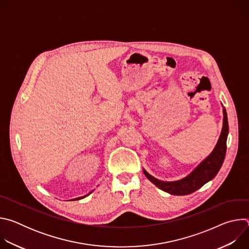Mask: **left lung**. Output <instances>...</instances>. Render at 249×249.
Instances as JSON below:
<instances>
[{"label":"left lung","mask_w":249,"mask_h":249,"mask_svg":"<svg viewBox=\"0 0 249 249\" xmlns=\"http://www.w3.org/2000/svg\"><path fill=\"white\" fill-rule=\"evenodd\" d=\"M229 134V122L227 111L224 108V123L221 136L218 143L211 155L206 158L188 176L181 180L177 181H160L151 174H149L145 169H143L144 174L147 178L153 182L160 189L172 194V195H187L195 192L201 188L205 183L214 178L219 172L227 152V139Z\"/></svg>","instance_id":"8db88e82"}]
</instances>
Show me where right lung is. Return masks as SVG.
<instances>
[{
    "label": "right lung",
    "instance_id": "obj_1",
    "mask_svg": "<svg viewBox=\"0 0 249 249\" xmlns=\"http://www.w3.org/2000/svg\"><path fill=\"white\" fill-rule=\"evenodd\" d=\"M89 195V194H88ZM88 195H86V196H88ZM86 196H84V197H79V198H76V199H74V200H80V199H83V198H85Z\"/></svg>",
    "mask_w": 249,
    "mask_h": 249
}]
</instances>
